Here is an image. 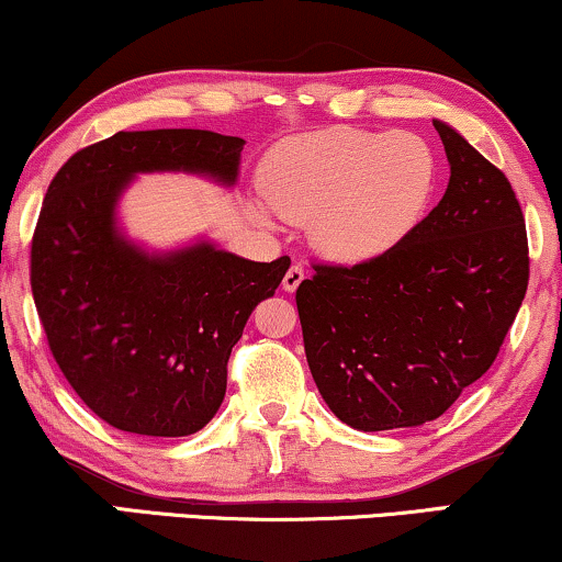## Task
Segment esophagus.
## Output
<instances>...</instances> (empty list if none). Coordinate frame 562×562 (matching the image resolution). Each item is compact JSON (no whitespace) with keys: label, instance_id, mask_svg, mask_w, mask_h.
Instances as JSON below:
<instances>
[{"label":"esophagus","instance_id":"34e87169","mask_svg":"<svg viewBox=\"0 0 562 562\" xmlns=\"http://www.w3.org/2000/svg\"><path fill=\"white\" fill-rule=\"evenodd\" d=\"M304 281V266L302 263H294L286 271V276H283V281H281V286H283V291H289V294H294V291L299 289V283Z\"/></svg>","mask_w":562,"mask_h":562}]
</instances>
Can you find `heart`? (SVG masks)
Returning <instances> with one entry per match:
<instances>
[{"label":"heart","instance_id":"b5f03b06","mask_svg":"<svg viewBox=\"0 0 562 562\" xmlns=\"http://www.w3.org/2000/svg\"><path fill=\"white\" fill-rule=\"evenodd\" d=\"M258 181L268 210L306 225L322 256L366 263L394 250L425 217L437 160L417 135L327 127L281 140ZM256 217L268 222L263 210Z\"/></svg>","mask_w":562,"mask_h":562}]
</instances>
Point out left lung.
Masks as SVG:
<instances>
[{
	"mask_svg": "<svg viewBox=\"0 0 562 562\" xmlns=\"http://www.w3.org/2000/svg\"><path fill=\"white\" fill-rule=\"evenodd\" d=\"M445 196L409 237L356 266L314 263L296 289L306 363L345 425L432 422L488 371L529 281L525 214L506 176L435 120Z\"/></svg>",
	"mask_w": 562,
	"mask_h": 562,
	"instance_id": "left-lung-1",
	"label": "left lung"
}]
</instances>
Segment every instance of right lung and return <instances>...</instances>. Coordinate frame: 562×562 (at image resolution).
Returning a JSON list of instances; mask_svg holds the SVG:
<instances>
[{
    "label": "right lung",
    "mask_w": 562,
    "mask_h": 562,
    "mask_svg": "<svg viewBox=\"0 0 562 562\" xmlns=\"http://www.w3.org/2000/svg\"><path fill=\"white\" fill-rule=\"evenodd\" d=\"M243 145L212 130L117 133L74 153L43 199L30 248L37 317L71 389L122 432L187 437L217 414L229 352L291 260L212 243L145 252L120 233V194L150 171L233 187Z\"/></svg>",
    "instance_id": "obj_1"
}]
</instances>
